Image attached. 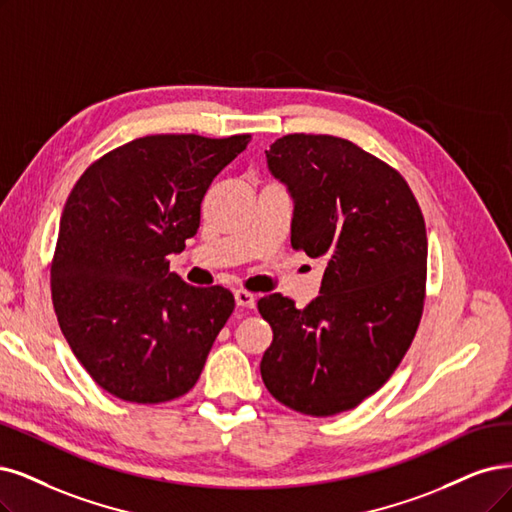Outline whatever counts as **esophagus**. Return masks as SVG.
Listing matches in <instances>:
<instances>
[{
  "label": "esophagus",
  "mask_w": 512,
  "mask_h": 512,
  "mask_svg": "<svg viewBox=\"0 0 512 512\" xmlns=\"http://www.w3.org/2000/svg\"><path fill=\"white\" fill-rule=\"evenodd\" d=\"M234 299H236V306H240V308H255V304H257L255 295L249 293V291H244V289H238L234 293Z\"/></svg>",
  "instance_id": "1"
}]
</instances>
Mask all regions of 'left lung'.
<instances>
[{
  "label": "left lung",
  "mask_w": 512,
  "mask_h": 512,
  "mask_svg": "<svg viewBox=\"0 0 512 512\" xmlns=\"http://www.w3.org/2000/svg\"><path fill=\"white\" fill-rule=\"evenodd\" d=\"M293 198L291 246L325 259L320 295L299 310L257 301L274 339L261 377L276 401L327 418L380 390L418 331L428 240L407 181L358 145L287 135L266 151Z\"/></svg>",
  "instance_id": "1"
}]
</instances>
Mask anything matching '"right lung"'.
<instances>
[{"instance_id": "1", "label": "right lung", "mask_w": 512, "mask_h": 512, "mask_svg": "<svg viewBox=\"0 0 512 512\" xmlns=\"http://www.w3.org/2000/svg\"><path fill=\"white\" fill-rule=\"evenodd\" d=\"M249 135H151L86 168L65 202L52 304L75 358L109 394L166 403L192 390L234 312L223 287L168 272L200 227L208 185Z\"/></svg>"}]
</instances>
